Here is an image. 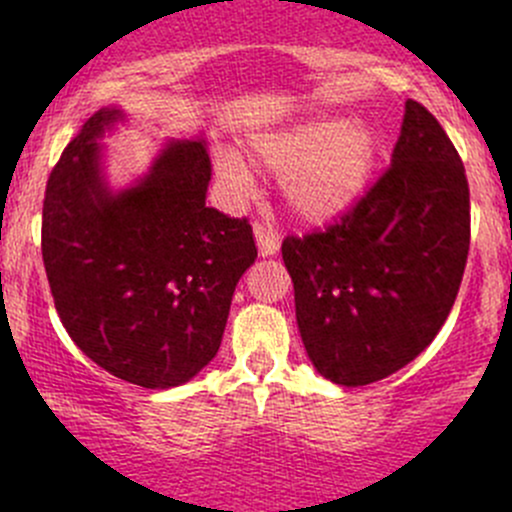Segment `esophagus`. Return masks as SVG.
Here are the masks:
<instances>
[{
    "instance_id": "obj_1",
    "label": "esophagus",
    "mask_w": 512,
    "mask_h": 512,
    "mask_svg": "<svg viewBox=\"0 0 512 512\" xmlns=\"http://www.w3.org/2000/svg\"><path fill=\"white\" fill-rule=\"evenodd\" d=\"M255 237H257V247H260L262 257L275 255V252L280 250V237H277V232L272 230L270 225L255 223Z\"/></svg>"
}]
</instances>
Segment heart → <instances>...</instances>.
<instances>
[{
  "label": "heart",
  "instance_id": "heart-1",
  "mask_svg": "<svg viewBox=\"0 0 512 512\" xmlns=\"http://www.w3.org/2000/svg\"><path fill=\"white\" fill-rule=\"evenodd\" d=\"M255 153L270 173L287 175L285 193L294 213L322 223L352 208L364 193L379 160V138L364 121L319 118L262 138ZM223 170L242 180V170L230 160Z\"/></svg>",
  "mask_w": 512,
  "mask_h": 512
}]
</instances>
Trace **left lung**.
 I'll return each instance as SVG.
<instances>
[{
    "label": "left lung",
    "instance_id": "1",
    "mask_svg": "<svg viewBox=\"0 0 512 512\" xmlns=\"http://www.w3.org/2000/svg\"><path fill=\"white\" fill-rule=\"evenodd\" d=\"M468 247L466 168L436 116L409 98L379 180L332 225L282 242L314 369L366 386L414 361L456 302Z\"/></svg>",
    "mask_w": 512,
    "mask_h": 512
}]
</instances>
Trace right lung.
<instances>
[{
	"mask_svg": "<svg viewBox=\"0 0 512 512\" xmlns=\"http://www.w3.org/2000/svg\"><path fill=\"white\" fill-rule=\"evenodd\" d=\"M118 118L94 113L51 170L41 257L76 347L128 384L170 389L218 354L257 247L247 218L205 205L203 141L168 143L146 178L111 193L96 138Z\"/></svg>",
	"mask_w": 512,
	"mask_h": 512,
	"instance_id": "add662e5",
	"label": "right lung"
}]
</instances>
